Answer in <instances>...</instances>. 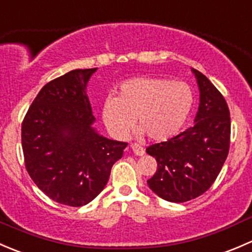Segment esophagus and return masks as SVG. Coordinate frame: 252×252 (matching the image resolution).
I'll use <instances>...</instances> for the list:
<instances>
[{
  "mask_svg": "<svg viewBox=\"0 0 252 252\" xmlns=\"http://www.w3.org/2000/svg\"><path fill=\"white\" fill-rule=\"evenodd\" d=\"M130 147H131V150H133L134 154L138 155V156H144V155H145L144 147L140 146V145H138V144H131Z\"/></svg>",
  "mask_w": 252,
  "mask_h": 252,
  "instance_id": "esophagus-1",
  "label": "esophagus"
}]
</instances>
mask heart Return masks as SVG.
<instances>
[{"label": "heart", "instance_id": "b5f03b06", "mask_svg": "<svg viewBox=\"0 0 252 252\" xmlns=\"http://www.w3.org/2000/svg\"><path fill=\"white\" fill-rule=\"evenodd\" d=\"M194 93L184 81L139 77L121 84L118 96L106 98L102 118L114 138L128 135L138 122L151 140L161 142L177 135L190 116Z\"/></svg>", "mask_w": 252, "mask_h": 252}]
</instances>
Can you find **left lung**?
Instances as JSON below:
<instances>
[{
  "mask_svg": "<svg viewBox=\"0 0 252 252\" xmlns=\"http://www.w3.org/2000/svg\"><path fill=\"white\" fill-rule=\"evenodd\" d=\"M200 89L195 124L167 141L146 149L157 161V171L147 180L161 199L185 202L207 191L227 159L230 146V113L218 89L192 69Z\"/></svg>",
  "mask_w": 252,
  "mask_h": 252,
  "instance_id": "1",
  "label": "left lung"
}]
</instances>
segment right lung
<instances>
[{"instance_id":"right-lung-1","label":"right lung","mask_w":252,"mask_h":252,"mask_svg":"<svg viewBox=\"0 0 252 252\" xmlns=\"http://www.w3.org/2000/svg\"><path fill=\"white\" fill-rule=\"evenodd\" d=\"M97 68L75 69L40 90L22 123L25 168L51 200L80 207L108 182L111 168L128 142L98 135L85 94Z\"/></svg>"}]
</instances>
